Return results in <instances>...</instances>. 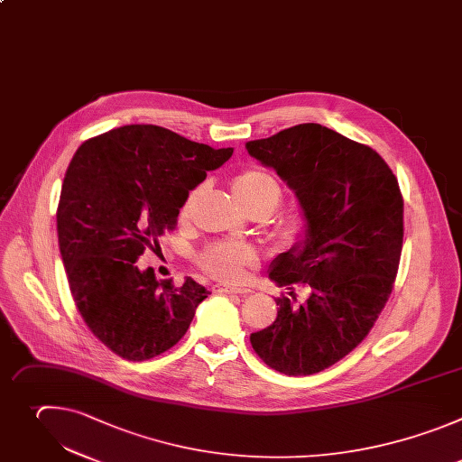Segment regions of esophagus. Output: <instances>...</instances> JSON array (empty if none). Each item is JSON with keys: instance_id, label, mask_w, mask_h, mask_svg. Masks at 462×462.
Returning a JSON list of instances; mask_svg holds the SVG:
<instances>
[{"instance_id": "obj_1", "label": "esophagus", "mask_w": 462, "mask_h": 462, "mask_svg": "<svg viewBox=\"0 0 462 462\" xmlns=\"http://www.w3.org/2000/svg\"><path fill=\"white\" fill-rule=\"evenodd\" d=\"M218 293H226V295H249L251 290L247 288H236V286H217Z\"/></svg>"}]
</instances>
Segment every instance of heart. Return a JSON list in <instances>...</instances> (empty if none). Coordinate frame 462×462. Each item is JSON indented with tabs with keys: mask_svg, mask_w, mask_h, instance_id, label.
I'll list each match as a JSON object with an SVG mask.
<instances>
[{
	"mask_svg": "<svg viewBox=\"0 0 462 462\" xmlns=\"http://www.w3.org/2000/svg\"><path fill=\"white\" fill-rule=\"evenodd\" d=\"M231 189L238 204L247 211H262L269 217L282 200V189L269 172L260 169H245L233 178ZM193 195L183 204L181 213L186 215L191 206ZM300 235V224L291 222L281 231V240L286 245H291ZM256 251L242 242H217L204 249L200 254V265L218 281L235 282L240 281L245 269L254 265Z\"/></svg>",
	"mask_w": 462,
	"mask_h": 462,
	"instance_id": "heart-1",
	"label": "heart"
}]
</instances>
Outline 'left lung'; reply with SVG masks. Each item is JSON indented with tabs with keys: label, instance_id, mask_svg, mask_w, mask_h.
I'll return each mask as SVG.
<instances>
[{
	"label": "left lung",
	"instance_id": "left-lung-1",
	"mask_svg": "<svg viewBox=\"0 0 462 462\" xmlns=\"http://www.w3.org/2000/svg\"><path fill=\"white\" fill-rule=\"evenodd\" d=\"M295 193L304 229L271 262L276 286L306 283L299 307L276 299V319L251 333L273 370L313 375L353 351L374 328L393 288L402 251V195L388 163L367 145L320 124H300L245 143Z\"/></svg>",
	"mask_w": 462,
	"mask_h": 462
}]
</instances>
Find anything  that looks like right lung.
<instances>
[{
    "label": "right lung",
    "mask_w": 462,
    "mask_h": 462,
    "mask_svg": "<svg viewBox=\"0 0 462 462\" xmlns=\"http://www.w3.org/2000/svg\"><path fill=\"white\" fill-rule=\"evenodd\" d=\"M233 149H213L158 125H124L79 145L63 178L58 244L88 329L127 360H147L186 335L209 291L158 282L136 260L172 231L189 191Z\"/></svg>",
    "instance_id": "add662e5"
}]
</instances>
